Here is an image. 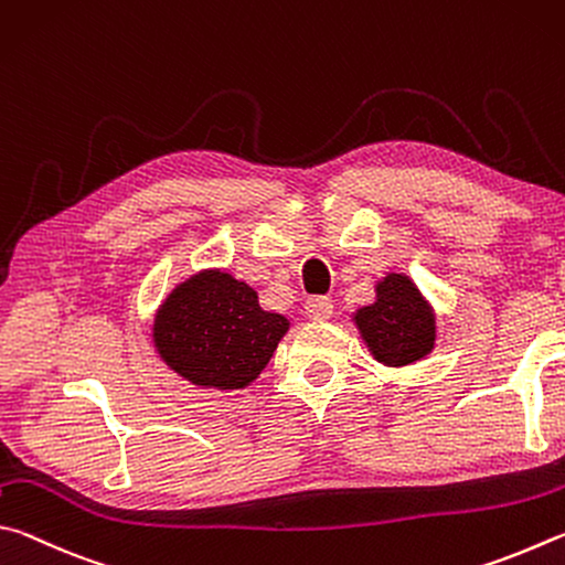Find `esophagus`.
<instances>
[{"label": "esophagus", "instance_id": "obj_1", "mask_svg": "<svg viewBox=\"0 0 565 565\" xmlns=\"http://www.w3.org/2000/svg\"><path fill=\"white\" fill-rule=\"evenodd\" d=\"M305 312H308L310 320H318V322H324L332 318V300L324 298V295H320V298H310L308 305H305Z\"/></svg>", "mask_w": 565, "mask_h": 565}]
</instances>
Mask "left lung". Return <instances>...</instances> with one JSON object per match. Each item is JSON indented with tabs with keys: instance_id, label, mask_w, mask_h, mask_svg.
<instances>
[{
	"instance_id": "1",
	"label": "left lung",
	"mask_w": 565,
	"mask_h": 565,
	"mask_svg": "<svg viewBox=\"0 0 565 565\" xmlns=\"http://www.w3.org/2000/svg\"><path fill=\"white\" fill-rule=\"evenodd\" d=\"M362 342L384 367H407L431 354L437 344V312L417 282L390 273L374 285V300L352 312Z\"/></svg>"
}]
</instances>
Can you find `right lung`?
<instances>
[{
	"label": "right lung",
	"mask_w": 565,
	"mask_h": 565,
	"mask_svg": "<svg viewBox=\"0 0 565 565\" xmlns=\"http://www.w3.org/2000/svg\"><path fill=\"white\" fill-rule=\"evenodd\" d=\"M288 330L290 320L263 310L250 285L207 267L168 292L151 338L158 358L181 380L233 392L260 377Z\"/></svg>",
	"instance_id": "right-lung-1"
}]
</instances>
